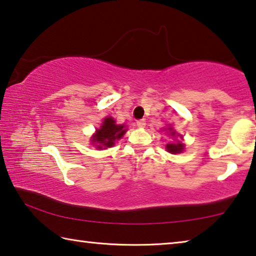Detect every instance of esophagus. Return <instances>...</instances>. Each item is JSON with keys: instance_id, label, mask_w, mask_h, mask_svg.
Wrapping results in <instances>:
<instances>
[{"instance_id": "obj_1", "label": "esophagus", "mask_w": 256, "mask_h": 256, "mask_svg": "<svg viewBox=\"0 0 256 256\" xmlns=\"http://www.w3.org/2000/svg\"><path fill=\"white\" fill-rule=\"evenodd\" d=\"M136 125H138V128H144L146 120H136Z\"/></svg>"}]
</instances>
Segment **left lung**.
Returning <instances> with one entry per match:
<instances>
[{
    "label": "left lung",
    "mask_w": 256,
    "mask_h": 256,
    "mask_svg": "<svg viewBox=\"0 0 256 256\" xmlns=\"http://www.w3.org/2000/svg\"><path fill=\"white\" fill-rule=\"evenodd\" d=\"M170 131H172V136H175V132L172 131V128H170ZM166 148H167V150L170 151V152H172V154H180V152H182V151H183L184 144H182V142L177 141L176 144H167Z\"/></svg>",
    "instance_id": "obj_1"
}]
</instances>
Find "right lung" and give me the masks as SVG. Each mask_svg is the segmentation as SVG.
I'll return each instance as SVG.
<instances>
[{
	"label": "right lung",
	"mask_w": 256,
	"mask_h": 256,
	"mask_svg": "<svg viewBox=\"0 0 256 256\" xmlns=\"http://www.w3.org/2000/svg\"><path fill=\"white\" fill-rule=\"evenodd\" d=\"M125 132L126 128H124V125H116L114 118H107L94 136L92 144H96L98 149H102V146L104 149L110 148L114 146L115 140L122 138Z\"/></svg>",
	"instance_id": "add662e5"
}]
</instances>
